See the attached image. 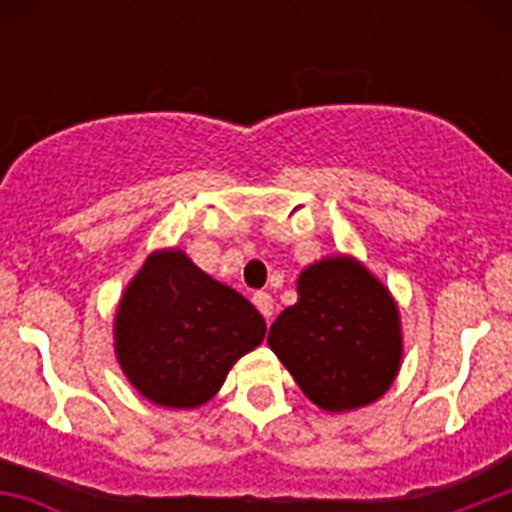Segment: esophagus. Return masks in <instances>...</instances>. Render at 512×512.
I'll return each mask as SVG.
<instances>
[{
	"instance_id": "34e87169",
	"label": "esophagus",
	"mask_w": 512,
	"mask_h": 512,
	"mask_svg": "<svg viewBox=\"0 0 512 512\" xmlns=\"http://www.w3.org/2000/svg\"><path fill=\"white\" fill-rule=\"evenodd\" d=\"M253 305H256V310H259L266 320L271 318V312H274V300H271L269 292H256V295H253Z\"/></svg>"
}]
</instances>
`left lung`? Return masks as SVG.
I'll list each match as a JSON object with an SVG mask.
<instances>
[{
    "mask_svg": "<svg viewBox=\"0 0 512 512\" xmlns=\"http://www.w3.org/2000/svg\"><path fill=\"white\" fill-rule=\"evenodd\" d=\"M300 300L274 320L269 348L323 410H354L390 390L402 338L390 292L354 259L312 264Z\"/></svg>",
    "mask_w": 512,
    "mask_h": 512,
    "instance_id": "1",
    "label": "left lung"
}]
</instances>
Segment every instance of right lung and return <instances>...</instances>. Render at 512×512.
Wrapping results in <instances>:
<instances>
[{
    "label": "right lung",
    "instance_id": "obj_1",
    "mask_svg": "<svg viewBox=\"0 0 512 512\" xmlns=\"http://www.w3.org/2000/svg\"><path fill=\"white\" fill-rule=\"evenodd\" d=\"M264 333L259 310L182 251L148 256L115 320L117 359L135 390L156 405L184 410L210 400Z\"/></svg>",
    "mask_w": 512,
    "mask_h": 512
}]
</instances>
